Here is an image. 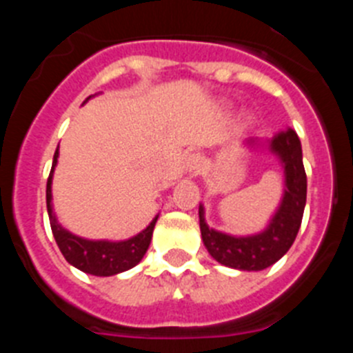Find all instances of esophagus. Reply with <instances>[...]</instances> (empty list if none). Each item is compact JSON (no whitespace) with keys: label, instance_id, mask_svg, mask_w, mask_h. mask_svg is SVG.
Returning <instances> with one entry per match:
<instances>
[{"label":"esophagus","instance_id":"obj_1","mask_svg":"<svg viewBox=\"0 0 353 353\" xmlns=\"http://www.w3.org/2000/svg\"><path fill=\"white\" fill-rule=\"evenodd\" d=\"M183 170H185L187 174H191V176L198 174L199 170H201V157L198 154L187 155L185 162H183Z\"/></svg>","mask_w":353,"mask_h":353}]
</instances>
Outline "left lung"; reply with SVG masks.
<instances>
[{"label": "left lung", "mask_w": 353, "mask_h": 353, "mask_svg": "<svg viewBox=\"0 0 353 353\" xmlns=\"http://www.w3.org/2000/svg\"><path fill=\"white\" fill-rule=\"evenodd\" d=\"M261 145L260 139H248L245 146L254 148ZM270 154L279 159L285 173V189L281 203L270 217L265 230L254 235L236 236L217 232L205 221V208L199 205V230L201 239L210 256L221 265L239 270H263L285 256L292 248L302 223L305 207V179L302 164V146L297 132L286 129L263 143Z\"/></svg>", "instance_id": "8db88e82"}]
</instances>
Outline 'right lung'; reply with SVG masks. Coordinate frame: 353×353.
Masks as SVG:
<instances>
[{"mask_svg": "<svg viewBox=\"0 0 353 353\" xmlns=\"http://www.w3.org/2000/svg\"><path fill=\"white\" fill-rule=\"evenodd\" d=\"M88 99H92V95ZM58 155L60 152L56 148L51 173L48 179L46 199H48V214L49 221H51L52 235H54L56 244L60 248L65 260L74 265L76 269L99 277L114 276V274L125 272V270L136 267L143 260L146 249L152 242V233H154L159 215H155L143 232L127 240H90L74 235L58 223L54 212H52V173L58 164Z\"/></svg>", "mask_w": 353, "mask_h": 353, "instance_id": "1", "label": "right lung"}]
</instances>
